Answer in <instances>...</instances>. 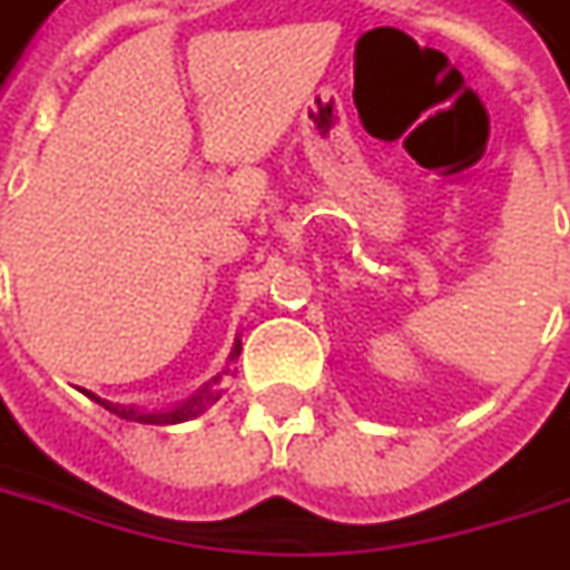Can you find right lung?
<instances>
[{"label":"right lung","mask_w":570,"mask_h":570,"mask_svg":"<svg viewBox=\"0 0 570 570\" xmlns=\"http://www.w3.org/2000/svg\"><path fill=\"white\" fill-rule=\"evenodd\" d=\"M240 354V340L234 342V352H230V361ZM228 373V370H225ZM222 376H216L213 382H206L200 392L194 397H188L185 404H178V407L173 410H154V413H145V410H135V407H119V404H110V401H105V397L91 395V392H86V395L91 397V401H98L101 407L110 410V413H117V416H122V420H135V423H147V425H175V423H188V420H194V416H200L203 410L213 407L218 397H222Z\"/></svg>","instance_id":"obj_1"}]
</instances>
